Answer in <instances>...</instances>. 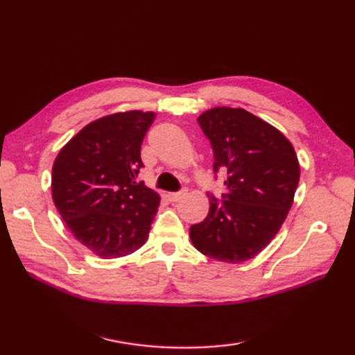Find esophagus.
I'll use <instances>...</instances> for the list:
<instances>
[{
  "label": "esophagus",
  "instance_id": "1",
  "mask_svg": "<svg viewBox=\"0 0 355 355\" xmlns=\"http://www.w3.org/2000/svg\"><path fill=\"white\" fill-rule=\"evenodd\" d=\"M186 193H187V191H182V192H171V193L166 195V197H168V200H169V201L175 202V201H178V200H182Z\"/></svg>",
  "mask_w": 355,
  "mask_h": 355
}]
</instances>
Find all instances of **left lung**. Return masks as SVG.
<instances>
[{"instance_id":"left-lung-1","label":"left lung","mask_w":355,"mask_h":355,"mask_svg":"<svg viewBox=\"0 0 355 355\" xmlns=\"http://www.w3.org/2000/svg\"><path fill=\"white\" fill-rule=\"evenodd\" d=\"M198 123L214 149V171L227 173V192L221 202L209 198V214L192 225L191 241L212 259L248 261L271 243L293 206L296 150L277 128L244 108H210Z\"/></svg>"}]
</instances>
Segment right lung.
I'll use <instances>...</instances> for the list:
<instances>
[{
	"mask_svg": "<svg viewBox=\"0 0 355 355\" xmlns=\"http://www.w3.org/2000/svg\"><path fill=\"white\" fill-rule=\"evenodd\" d=\"M154 119L153 111L131 110L93 120L53 163V202L71 235L99 258L131 254L149 236L160 195L134 180Z\"/></svg>",
	"mask_w": 355,
	"mask_h": 355,
	"instance_id": "right-lung-1",
	"label": "right lung"
}]
</instances>
